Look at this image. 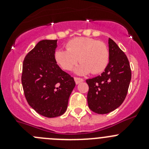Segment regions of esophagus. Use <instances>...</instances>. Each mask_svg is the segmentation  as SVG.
Returning a JSON list of instances; mask_svg holds the SVG:
<instances>
[{"mask_svg":"<svg viewBox=\"0 0 149 149\" xmlns=\"http://www.w3.org/2000/svg\"><path fill=\"white\" fill-rule=\"evenodd\" d=\"M74 81H75L76 84H79L80 83H81V82H83V81H84V79L81 78V77H74Z\"/></svg>","mask_w":149,"mask_h":149,"instance_id":"esophagus-1","label":"esophagus"}]
</instances>
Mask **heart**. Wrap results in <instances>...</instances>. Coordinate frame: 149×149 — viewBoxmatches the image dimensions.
<instances>
[{"mask_svg":"<svg viewBox=\"0 0 149 149\" xmlns=\"http://www.w3.org/2000/svg\"><path fill=\"white\" fill-rule=\"evenodd\" d=\"M66 50L60 49L55 52V60L63 70L70 71L79 61L76 73L86 74L92 72L98 74L107 66L110 52L102 42L92 38L78 37L66 43Z\"/></svg>","mask_w":149,"mask_h":149,"instance_id":"heart-1","label":"heart"}]
</instances>
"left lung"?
I'll list each match as a JSON object with an SVG mask.
<instances>
[{
	"label": "left lung",
	"instance_id": "1",
	"mask_svg": "<svg viewBox=\"0 0 149 149\" xmlns=\"http://www.w3.org/2000/svg\"><path fill=\"white\" fill-rule=\"evenodd\" d=\"M110 59L104 72L87 79L88 106L98 114H106L118 108L125 99L131 79L128 59L113 39H109Z\"/></svg>",
	"mask_w": 149,
	"mask_h": 149
}]
</instances>
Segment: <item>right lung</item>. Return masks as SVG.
<instances>
[{"label": "right lung", "mask_w": 149, "mask_h": 149, "mask_svg": "<svg viewBox=\"0 0 149 149\" xmlns=\"http://www.w3.org/2000/svg\"><path fill=\"white\" fill-rule=\"evenodd\" d=\"M57 40H42L26 55L22 84L27 103L38 113L48 118L63 115L75 86L74 78L55 60Z\"/></svg>", "instance_id": "right-lung-1"}]
</instances>
